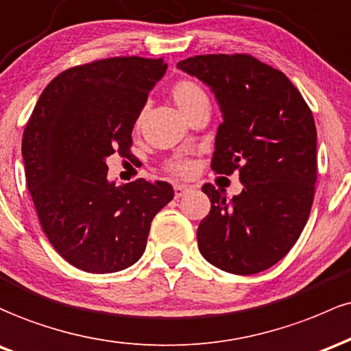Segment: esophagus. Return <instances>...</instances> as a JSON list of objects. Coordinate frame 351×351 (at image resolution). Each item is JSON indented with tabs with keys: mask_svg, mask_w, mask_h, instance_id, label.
Masks as SVG:
<instances>
[{
	"mask_svg": "<svg viewBox=\"0 0 351 351\" xmlns=\"http://www.w3.org/2000/svg\"><path fill=\"white\" fill-rule=\"evenodd\" d=\"M189 191H191V187H189V186H184V184H176V186H174L176 199H180L182 195H186Z\"/></svg>",
	"mask_w": 351,
	"mask_h": 351,
	"instance_id": "1",
	"label": "esophagus"
}]
</instances>
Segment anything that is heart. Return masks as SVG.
I'll use <instances>...</instances> for the list:
<instances>
[{"label": "heart", "instance_id": "b5f03b06", "mask_svg": "<svg viewBox=\"0 0 351 351\" xmlns=\"http://www.w3.org/2000/svg\"><path fill=\"white\" fill-rule=\"evenodd\" d=\"M171 94H172V99L176 102V106L180 109V112H182L184 116H189V114L194 111L197 106L202 104V102H208L206 90L200 88V86L194 81L182 80L176 82L174 88L171 90ZM141 123H143V116L137 117L136 121L137 128H139ZM171 171L179 176H186L192 171V167L191 164L186 162V160H176V162L171 164Z\"/></svg>", "mask_w": 351, "mask_h": 351}]
</instances>
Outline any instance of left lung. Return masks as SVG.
<instances>
[{"mask_svg":"<svg viewBox=\"0 0 351 351\" xmlns=\"http://www.w3.org/2000/svg\"><path fill=\"white\" fill-rule=\"evenodd\" d=\"M177 68L210 88L222 112L212 171H239L242 192L206 184L210 212L197 228L208 263L252 275L282 261L308 220L317 182V129L282 71L247 54H206Z\"/></svg>","mask_w":351,"mask_h":351,"instance_id":"8db88e82","label":"left lung"}]
</instances>
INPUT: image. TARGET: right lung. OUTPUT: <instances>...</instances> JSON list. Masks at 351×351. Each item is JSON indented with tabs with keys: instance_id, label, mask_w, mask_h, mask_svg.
I'll list each match as a JSON object with an SVG mask.
<instances>
[{
	"instance_id": "right-lung-1",
	"label": "right lung",
	"mask_w": 351,
	"mask_h": 351,
	"mask_svg": "<svg viewBox=\"0 0 351 351\" xmlns=\"http://www.w3.org/2000/svg\"><path fill=\"white\" fill-rule=\"evenodd\" d=\"M162 59L109 58L71 68L46 86L23 134L26 184L51 245L90 274L143 257L154 215L174 199L164 180L116 186L108 157H129L132 129Z\"/></svg>"
}]
</instances>
